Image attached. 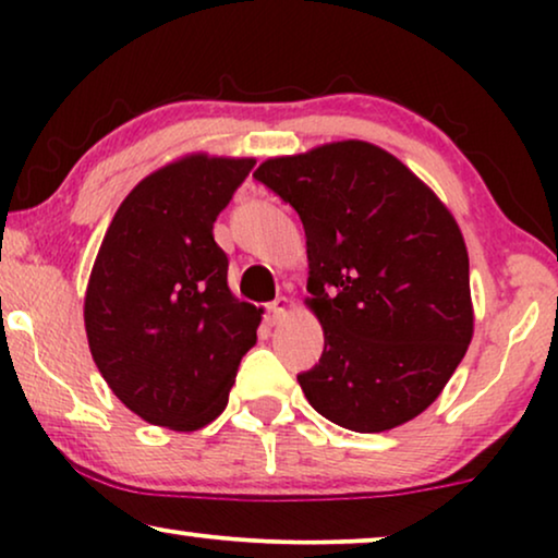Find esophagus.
I'll return each mask as SVG.
<instances>
[{"label":"esophagus","instance_id":"1","mask_svg":"<svg viewBox=\"0 0 558 558\" xmlns=\"http://www.w3.org/2000/svg\"><path fill=\"white\" fill-rule=\"evenodd\" d=\"M289 307H292V302H289L287 296H277V300H274V302L269 304V307H266V323H269V325H279L281 319L287 317Z\"/></svg>","mask_w":558,"mask_h":558}]
</instances>
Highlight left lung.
I'll return each instance as SVG.
<instances>
[{"mask_svg": "<svg viewBox=\"0 0 558 558\" xmlns=\"http://www.w3.org/2000/svg\"><path fill=\"white\" fill-rule=\"evenodd\" d=\"M254 178L307 235V302L325 330L319 363L296 376L312 409L361 434L422 414L472 340L470 258L452 213L368 142L266 159Z\"/></svg>", "mask_w": 558, "mask_h": 558, "instance_id": "1", "label": "left lung"}]
</instances>
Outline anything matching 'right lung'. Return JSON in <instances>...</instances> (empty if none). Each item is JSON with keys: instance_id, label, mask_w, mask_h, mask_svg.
I'll use <instances>...</instances> for the list:
<instances>
[{"instance_id": "right-lung-1", "label": "right lung", "mask_w": 558, "mask_h": 558, "mask_svg": "<svg viewBox=\"0 0 558 558\" xmlns=\"http://www.w3.org/2000/svg\"><path fill=\"white\" fill-rule=\"evenodd\" d=\"M254 159L190 155L144 178L119 205L86 292L90 355L144 422L195 432L228 403L262 312L228 289L213 223Z\"/></svg>"}]
</instances>
